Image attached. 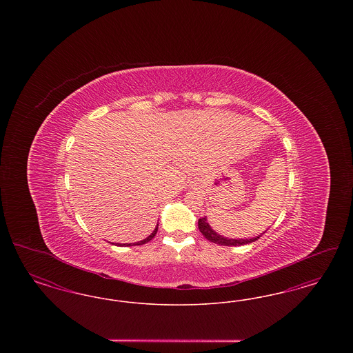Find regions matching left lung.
I'll return each instance as SVG.
<instances>
[{
  "label": "left lung",
  "mask_w": 353,
  "mask_h": 353,
  "mask_svg": "<svg viewBox=\"0 0 353 353\" xmlns=\"http://www.w3.org/2000/svg\"><path fill=\"white\" fill-rule=\"evenodd\" d=\"M199 229L201 232V234L210 242L213 243H217V245H222V246H241V245H248V243H252L255 242L258 238H261V235L258 236H254V238H248V239H234V238H226V236H222V235L217 234L212 228L210 225L208 223V219L206 217H202L199 219Z\"/></svg>",
  "instance_id": "left-lung-1"
}]
</instances>
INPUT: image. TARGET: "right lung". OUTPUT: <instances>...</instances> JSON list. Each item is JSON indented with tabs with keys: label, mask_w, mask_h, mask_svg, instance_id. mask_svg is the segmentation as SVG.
<instances>
[{
	"label": "right lung",
	"mask_w": 353,
	"mask_h": 353,
	"mask_svg": "<svg viewBox=\"0 0 353 353\" xmlns=\"http://www.w3.org/2000/svg\"><path fill=\"white\" fill-rule=\"evenodd\" d=\"M157 229H159V223H157V226L154 228V230L152 232L151 235H148L145 239H143V241H139V242H134V243H123V245H120V243H118L119 246H139V245H144V243H147V242H150L151 241L152 238L156 235V233H157Z\"/></svg>",
	"instance_id": "right-lung-1"
}]
</instances>
